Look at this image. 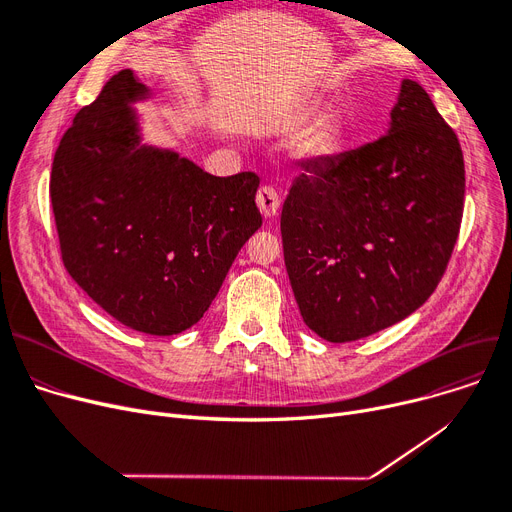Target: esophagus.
<instances>
[{
  "mask_svg": "<svg viewBox=\"0 0 512 512\" xmlns=\"http://www.w3.org/2000/svg\"><path fill=\"white\" fill-rule=\"evenodd\" d=\"M257 205L265 218H274V215L278 213V207H280V195L276 188L270 184H263L257 191Z\"/></svg>",
  "mask_w": 512,
  "mask_h": 512,
  "instance_id": "34e87169",
  "label": "esophagus"
}]
</instances>
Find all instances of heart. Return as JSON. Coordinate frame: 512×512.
Masks as SVG:
<instances>
[{
  "label": "heart",
  "mask_w": 512,
  "mask_h": 512,
  "mask_svg": "<svg viewBox=\"0 0 512 512\" xmlns=\"http://www.w3.org/2000/svg\"><path fill=\"white\" fill-rule=\"evenodd\" d=\"M332 143H334L332 128L324 122H319L303 132V137L299 139V151L303 155H324L332 149Z\"/></svg>",
  "instance_id": "heart-1"
}]
</instances>
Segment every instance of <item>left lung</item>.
Wrapping results in <instances>:
<instances>
[{
  "label": "left lung",
  "instance_id": "left-lung-1",
  "mask_svg": "<svg viewBox=\"0 0 512 512\" xmlns=\"http://www.w3.org/2000/svg\"><path fill=\"white\" fill-rule=\"evenodd\" d=\"M378 141L307 161L282 207L286 272L305 324L353 342L398 324L440 284L465 201L461 143L405 80Z\"/></svg>",
  "mask_w": 512,
  "mask_h": 512
}]
</instances>
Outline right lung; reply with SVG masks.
<instances>
[{"mask_svg": "<svg viewBox=\"0 0 512 512\" xmlns=\"http://www.w3.org/2000/svg\"><path fill=\"white\" fill-rule=\"evenodd\" d=\"M145 95L130 70L107 80L64 132L49 197L72 280L120 324L172 336L203 317L261 228L259 176L139 147L128 103Z\"/></svg>", "mask_w": 512, "mask_h": 512, "instance_id": "add662e5", "label": "right lung"}]
</instances>
